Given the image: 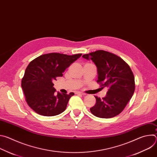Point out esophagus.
<instances>
[{
	"mask_svg": "<svg viewBox=\"0 0 157 157\" xmlns=\"http://www.w3.org/2000/svg\"><path fill=\"white\" fill-rule=\"evenodd\" d=\"M75 94H81V95H83V96L86 95L85 93H83L79 92V91H76V92H75Z\"/></svg>",
	"mask_w": 157,
	"mask_h": 157,
	"instance_id": "1",
	"label": "esophagus"
}]
</instances>
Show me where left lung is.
<instances>
[{
  "label": "left lung",
  "instance_id": "8db88e82",
  "mask_svg": "<svg viewBox=\"0 0 157 157\" xmlns=\"http://www.w3.org/2000/svg\"><path fill=\"white\" fill-rule=\"evenodd\" d=\"M91 59L97 67L98 82L102 88H108L102 99L96 97V103L90 109L91 113L100 118L114 117L124 109L135 91V78L130 66L120 57L104 50L82 55Z\"/></svg>",
  "mask_w": 157,
  "mask_h": 157
}]
</instances>
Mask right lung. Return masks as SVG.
Masks as SVG:
<instances>
[{"instance_id": "1", "label": "right lung", "mask_w": 157, "mask_h": 157, "mask_svg": "<svg viewBox=\"0 0 157 157\" xmlns=\"http://www.w3.org/2000/svg\"><path fill=\"white\" fill-rule=\"evenodd\" d=\"M82 54L67 55L52 53L41 55L28 65L21 80L28 105L40 115L55 116L64 112L75 94H55L53 81Z\"/></svg>"}]
</instances>
